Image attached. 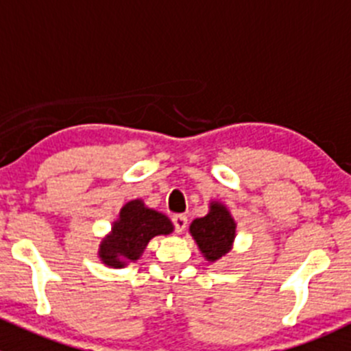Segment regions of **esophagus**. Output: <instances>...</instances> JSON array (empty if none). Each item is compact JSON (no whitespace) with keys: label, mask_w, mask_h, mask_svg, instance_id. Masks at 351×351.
Wrapping results in <instances>:
<instances>
[{"label":"esophagus","mask_w":351,"mask_h":351,"mask_svg":"<svg viewBox=\"0 0 351 351\" xmlns=\"http://www.w3.org/2000/svg\"><path fill=\"white\" fill-rule=\"evenodd\" d=\"M171 221H173V226H175V231L178 232V234H182V232L185 231L186 224H189V219H186V215H183V214L173 215Z\"/></svg>","instance_id":"esophagus-1"}]
</instances>
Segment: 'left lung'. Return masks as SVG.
Instances as JSON below:
<instances>
[{
	"instance_id": "left-lung-1",
	"label": "left lung",
	"mask_w": 351,
	"mask_h": 351,
	"mask_svg": "<svg viewBox=\"0 0 351 351\" xmlns=\"http://www.w3.org/2000/svg\"><path fill=\"white\" fill-rule=\"evenodd\" d=\"M193 239L208 261H215L231 250L236 234L234 219L221 204H212L205 217L195 219L190 226Z\"/></svg>"
}]
</instances>
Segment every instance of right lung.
<instances>
[{"mask_svg":"<svg viewBox=\"0 0 351 351\" xmlns=\"http://www.w3.org/2000/svg\"><path fill=\"white\" fill-rule=\"evenodd\" d=\"M173 224L166 215L147 208L143 200L123 205L119 221L113 224L112 234L101 243L100 258L105 265L122 268L127 261H136L147 243L159 234H169Z\"/></svg>","mask_w":351,"mask_h":351,"instance_id":"add662e5","label":"right lung"}]
</instances>
